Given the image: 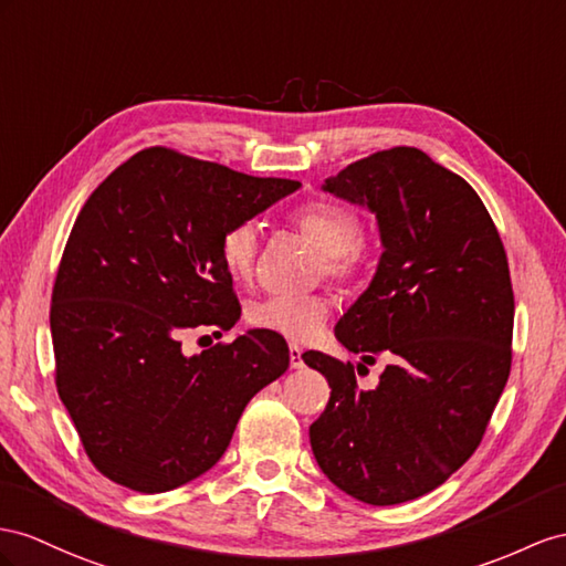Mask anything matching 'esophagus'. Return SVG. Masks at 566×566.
I'll list each match as a JSON object with an SVG mask.
<instances>
[{
  "label": "esophagus",
  "instance_id": "34e87169",
  "mask_svg": "<svg viewBox=\"0 0 566 566\" xmlns=\"http://www.w3.org/2000/svg\"><path fill=\"white\" fill-rule=\"evenodd\" d=\"M289 364H292V368H303V352L298 344H289Z\"/></svg>",
  "mask_w": 566,
  "mask_h": 566
}]
</instances>
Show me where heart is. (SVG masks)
Instances as JSON below:
<instances>
[{"instance_id":"b5f03b06","label":"heart","mask_w":566,"mask_h":566,"mask_svg":"<svg viewBox=\"0 0 566 566\" xmlns=\"http://www.w3.org/2000/svg\"><path fill=\"white\" fill-rule=\"evenodd\" d=\"M294 224L306 239L325 253L327 272L335 280H346L358 270L364 260V243H360L358 214L329 200H313L298 208ZM260 249V227L255 222L231 224L220 243L222 265L234 282H249L255 272V260ZM332 311L329 298L313 296H286L272 294L258 298L249 306V321L253 327L274 332V335L308 342L323 332Z\"/></svg>"}]
</instances>
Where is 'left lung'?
Masks as SVG:
<instances>
[{
    "label": "left lung",
    "mask_w": 566,
    "mask_h": 566,
    "mask_svg": "<svg viewBox=\"0 0 566 566\" xmlns=\"http://www.w3.org/2000/svg\"><path fill=\"white\" fill-rule=\"evenodd\" d=\"M321 188L378 222V268L335 335L364 364L385 356L387 366L364 389L352 364L303 354L332 387L311 447L346 495L375 506L409 502L475 452L510 378L506 253L473 188L418 148L358 159Z\"/></svg>",
    "instance_id": "1"
}]
</instances>
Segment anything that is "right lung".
Masks as SVG:
<instances>
[{
  "mask_svg": "<svg viewBox=\"0 0 566 566\" xmlns=\"http://www.w3.org/2000/svg\"><path fill=\"white\" fill-rule=\"evenodd\" d=\"M298 188L150 148L85 200L50 329L56 392L109 481L153 495L210 471L245 403L286 373L289 346L274 332L249 329L193 356L179 339L237 325L222 234Z\"/></svg>",
  "mask_w": 566,
  "mask_h": 566,
  "instance_id": "add662e5",
  "label": "right lung"
}]
</instances>
